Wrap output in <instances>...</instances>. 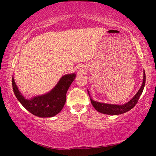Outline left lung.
<instances>
[{
  "label": "left lung",
  "mask_w": 156,
  "mask_h": 156,
  "mask_svg": "<svg viewBox=\"0 0 156 156\" xmlns=\"http://www.w3.org/2000/svg\"><path fill=\"white\" fill-rule=\"evenodd\" d=\"M75 76V74H66L50 92L30 100L25 99L19 91L13 76L12 85L16 98L28 112L36 116L46 118L55 116L62 109L66 101V94Z\"/></svg>",
  "instance_id": "1"
}]
</instances>
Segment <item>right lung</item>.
Wrapping results in <instances>:
<instances>
[{
    "label": "right lung",
    "mask_w": 156,
    "mask_h": 156,
    "mask_svg": "<svg viewBox=\"0 0 156 156\" xmlns=\"http://www.w3.org/2000/svg\"><path fill=\"white\" fill-rule=\"evenodd\" d=\"M145 83H146V74L144 73V80H143V84L140 87V88L137 94L134 96L133 99L131 101L128 102L127 104H123L122 106H116V105H112V104H102L99 103V102L94 101L90 97V94L89 93V96L90 97L91 103L92 104L94 107L96 108V110H97L98 112L104 114H108V115H118L121 114L123 113L129 112V110H131V108H133L134 106H136V104L138 103V99L141 95V94L144 91Z\"/></svg>",
    "instance_id": "1"
}]
</instances>
